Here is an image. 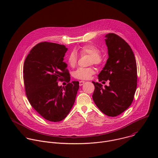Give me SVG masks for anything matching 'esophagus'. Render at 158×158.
Listing matches in <instances>:
<instances>
[{
	"label": "esophagus",
	"instance_id": "obj_1",
	"mask_svg": "<svg viewBox=\"0 0 158 158\" xmlns=\"http://www.w3.org/2000/svg\"><path fill=\"white\" fill-rule=\"evenodd\" d=\"M79 82V85H80V86H81V85H82L84 84V82H84V81H80Z\"/></svg>",
	"mask_w": 158,
	"mask_h": 158
}]
</instances>
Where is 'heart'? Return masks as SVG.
I'll use <instances>...</instances> for the list:
<instances>
[{"mask_svg":"<svg viewBox=\"0 0 158 158\" xmlns=\"http://www.w3.org/2000/svg\"><path fill=\"white\" fill-rule=\"evenodd\" d=\"M79 53L81 56L89 55L90 56L89 64H95L97 65H101L103 62L102 56L101 55V51L97 46L93 44H85L81 47L79 50ZM67 64L71 67H74L77 62V57L74 52H71L67 58ZM96 73V70L93 67H79L73 73L74 78L80 80H87L91 77Z\"/></svg>","mask_w":158,"mask_h":158,"instance_id":"1","label":"heart"}]
</instances>
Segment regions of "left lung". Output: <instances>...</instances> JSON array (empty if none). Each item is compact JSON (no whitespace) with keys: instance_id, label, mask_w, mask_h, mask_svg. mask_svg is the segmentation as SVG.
Segmentation results:
<instances>
[{"instance_id":"left-lung-1","label":"left lung","mask_w":158,"mask_h":158,"mask_svg":"<svg viewBox=\"0 0 158 158\" xmlns=\"http://www.w3.org/2000/svg\"><path fill=\"white\" fill-rule=\"evenodd\" d=\"M106 37L109 58L98 80H109V85L102 88L101 83L93 81L95 87L93 99L104 114L116 117L125 111L134 99L137 87V65L132 49L123 39L114 33Z\"/></svg>"}]
</instances>
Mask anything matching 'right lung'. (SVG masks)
Returning a JSON list of instances; mask_svg holds the SVG:
<instances>
[{"instance_id":"add662e5","label":"right lung","mask_w":158,"mask_h":158,"mask_svg":"<svg viewBox=\"0 0 158 158\" xmlns=\"http://www.w3.org/2000/svg\"><path fill=\"white\" fill-rule=\"evenodd\" d=\"M67 50L64 45L42 42L32 49L24 64L28 101L42 118L51 122L60 121L69 114L79 87L78 81L69 82L70 74L63 62ZM60 80L67 85L59 86Z\"/></svg>"}]
</instances>
